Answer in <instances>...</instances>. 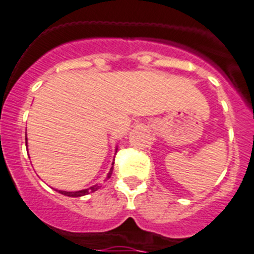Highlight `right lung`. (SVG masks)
<instances>
[{"mask_svg":"<svg viewBox=\"0 0 254 254\" xmlns=\"http://www.w3.org/2000/svg\"><path fill=\"white\" fill-rule=\"evenodd\" d=\"M25 143H26V138H25ZM112 172H113V167L111 168V170H109V173H108L107 178H111ZM98 188H99V186H93V187L87 188V190H77V192H66V190H58V192H60V193H62V194H64V196H68V197H81V196H85V194L91 193V192H95Z\"/></svg>","mask_w":254,"mask_h":254,"instance_id":"1","label":"right lung"}]
</instances>
